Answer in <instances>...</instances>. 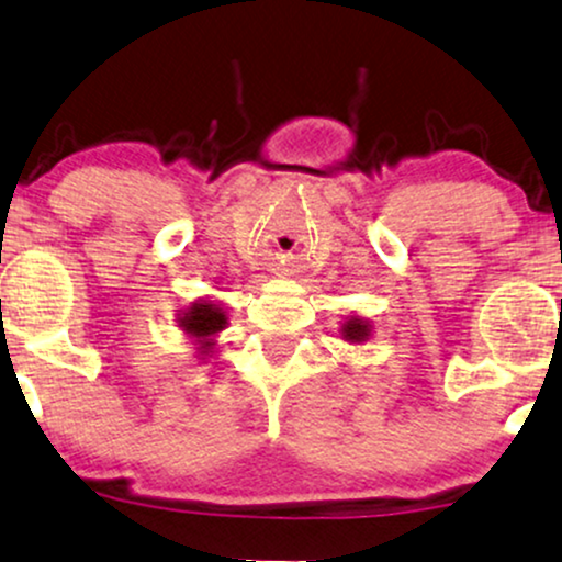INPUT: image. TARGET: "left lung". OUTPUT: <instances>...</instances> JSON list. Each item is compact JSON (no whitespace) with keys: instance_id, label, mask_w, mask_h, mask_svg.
Instances as JSON below:
<instances>
[{"instance_id":"1","label":"left lung","mask_w":562,"mask_h":562,"mask_svg":"<svg viewBox=\"0 0 562 562\" xmlns=\"http://www.w3.org/2000/svg\"><path fill=\"white\" fill-rule=\"evenodd\" d=\"M342 337L347 342H366V339L371 337V324H368L366 318L355 316L342 326Z\"/></svg>"}]
</instances>
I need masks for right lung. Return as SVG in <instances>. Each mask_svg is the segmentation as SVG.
I'll return each instance as SVG.
<instances>
[{
	"label": "right lung",
	"instance_id": "add662e5",
	"mask_svg": "<svg viewBox=\"0 0 562 562\" xmlns=\"http://www.w3.org/2000/svg\"><path fill=\"white\" fill-rule=\"evenodd\" d=\"M179 324L183 331L191 334V337L202 345L199 347L202 355H207L212 347H215V334L225 329L228 318H225V311L217 308L215 303L196 301V303H191L189 311H183Z\"/></svg>",
	"mask_w": 562,
	"mask_h": 562
}]
</instances>
